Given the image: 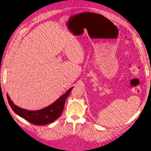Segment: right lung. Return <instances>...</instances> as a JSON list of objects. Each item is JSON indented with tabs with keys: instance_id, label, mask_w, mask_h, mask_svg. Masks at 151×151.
I'll return each instance as SVG.
<instances>
[{
	"instance_id": "1",
	"label": "right lung",
	"mask_w": 151,
	"mask_h": 151,
	"mask_svg": "<svg viewBox=\"0 0 151 151\" xmlns=\"http://www.w3.org/2000/svg\"><path fill=\"white\" fill-rule=\"evenodd\" d=\"M73 88V87L70 88L52 104L43 109L36 111L20 108L13 103L8 94H7V97L11 108L15 114L35 125H45L57 120L60 116L63 111L66 99Z\"/></svg>"
}]
</instances>
